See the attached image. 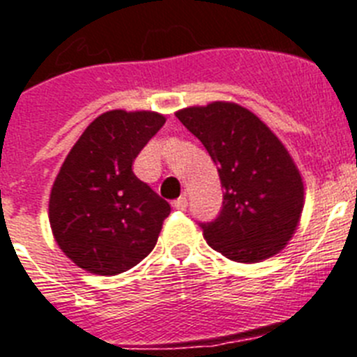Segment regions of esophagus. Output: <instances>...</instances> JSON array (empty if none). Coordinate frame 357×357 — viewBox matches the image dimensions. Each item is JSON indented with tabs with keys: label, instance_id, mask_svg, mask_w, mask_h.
<instances>
[{
	"label": "esophagus",
	"instance_id": "esophagus-1",
	"mask_svg": "<svg viewBox=\"0 0 357 357\" xmlns=\"http://www.w3.org/2000/svg\"><path fill=\"white\" fill-rule=\"evenodd\" d=\"M172 206H173V208H175V210L184 211L185 208H188V199H185V197H178V199H176V200H173Z\"/></svg>",
	"mask_w": 357,
	"mask_h": 357
}]
</instances>
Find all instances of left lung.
<instances>
[{
  "label": "left lung",
  "instance_id": "1",
  "mask_svg": "<svg viewBox=\"0 0 357 357\" xmlns=\"http://www.w3.org/2000/svg\"><path fill=\"white\" fill-rule=\"evenodd\" d=\"M217 164L222 210L200 222L206 243L237 263H259L281 252L299 225L301 173L266 123L231 102L176 113Z\"/></svg>",
  "mask_w": 357,
  "mask_h": 357
}]
</instances>
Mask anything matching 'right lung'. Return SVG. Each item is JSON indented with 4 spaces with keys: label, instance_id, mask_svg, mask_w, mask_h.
<instances>
[{
    "label": "right lung",
    "instance_id": "obj_1",
    "mask_svg": "<svg viewBox=\"0 0 357 357\" xmlns=\"http://www.w3.org/2000/svg\"><path fill=\"white\" fill-rule=\"evenodd\" d=\"M164 123L153 111H107L61 164L49 220L61 252L79 268L116 275L155 248L172 208L132 173V162Z\"/></svg>",
    "mask_w": 357,
    "mask_h": 357
}]
</instances>
